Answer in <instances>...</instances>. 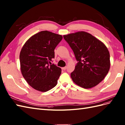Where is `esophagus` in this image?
Instances as JSON below:
<instances>
[{
  "instance_id": "1",
  "label": "esophagus",
  "mask_w": 125,
  "mask_h": 125,
  "mask_svg": "<svg viewBox=\"0 0 125 125\" xmlns=\"http://www.w3.org/2000/svg\"><path fill=\"white\" fill-rule=\"evenodd\" d=\"M66 68H67V67H66V66H65V67H62V70H66Z\"/></svg>"
}]
</instances>
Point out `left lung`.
Returning <instances> with one entry per match:
<instances>
[{"mask_svg":"<svg viewBox=\"0 0 125 125\" xmlns=\"http://www.w3.org/2000/svg\"><path fill=\"white\" fill-rule=\"evenodd\" d=\"M78 61L71 74L74 83L91 88L102 82L110 69V54L103 43L85 31L64 35Z\"/></svg>","mask_w":125,"mask_h":125,"instance_id":"obj_1","label":"left lung"}]
</instances>
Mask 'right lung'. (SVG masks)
Masks as SVG:
<instances>
[{"label": "right lung", "instance_id": "obj_1", "mask_svg": "<svg viewBox=\"0 0 125 125\" xmlns=\"http://www.w3.org/2000/svg\"><path fill=\"white\" fill-rule=\"evenodd\" d=\"M62 38L61 35L42 31L31 37L21 49L19 55L21 73L35 90L47 92L56 85L61 69L49 64L54 58V49Z\"/></svg>", "mask_w": 125, "mask_h": 125}]
</instances>
